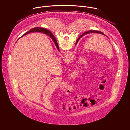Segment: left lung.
I'll list each match as a JSON object with an SVG mask.
<instances>
[{
  "label": "left lung",
  "mask_w": 130,
  "mask_h": 130,
  "mask_svg": "<svg viewBox=\"0 0 130 130\" xmlns=\"http://www.w3.org/2000/svg\"><path fill=\"white\" fill-rule=\"evenodd\" d=\"M90 33H98V34H102V35H105L104 34H103V32H101V31H86V32H84V33H83L82 35H81L79 37H78V38L77 39V41H76V44H77V42L78 41V40H79V39L81 37H82L83 36H84V35H86V34H90ZM48 35L50 37H53V35L51 33V32H48Z\"/></svg>",
  "instance_id": "8db88e82"
}]
</instances>
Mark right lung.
Instances as JSON below:
<instances>
[{"label":"right lung","instance_id":"right-lung-1","mask_svg":"<svg viewBox=\"0 0 130 130\" xmlns=\"http://www.w3.org/2000/svg\"><path fill=\"white\" fill-rule=\"evenodd\" d=\"M44 32L45 34H47V35H48V32H51L49 31H48V30H46V29H44V28L36 27V28H32V29H31L30 30H29L28 31H27V32L25 33L22 36H23L24 35H26V34H29V33H30V32ZM51 34H52V33H51ZM52 35H53V34H52ZM22 36H21V37H22ZM51 38L53 39V40L54 43H55V45H56V46L57 49H58V51H59V47H58V44H57V42L56 39V38L54 37V36L53 35V37H51Z\"/></svg>","mask_w":130,"mask_h":130}]
</instances>
